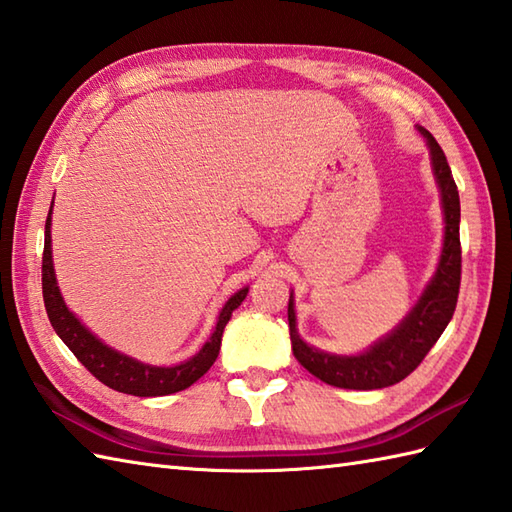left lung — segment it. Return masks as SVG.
<instances>
[{
  "label": "left lung",
  "mask_w": 512,
  "mask_h": 512,
  "mask_svg": "<svg viewBox=\"0 0 512 512\" xmlns=\"http://www.w3.org/2000/svg\"><path fill=\"white\" fill-rule=\"evenodd\" d=\"M418 132L429 145L433 176L440 189V202L444 213V244L440 262L427 288L411 312L394 330L374 345H369L361 354H330L319 347H312L301 339L297 332L295 299L288 301V325L292 354L308 369L312 376L323 383L341 389H383L400 383L416 369L427 356L440 334L447 328L460 292L462 275V248H460V193L451 176L449 162L438 140L427 129L418 125Z\"/></svg>",
  "instance_id": "8db88e82"
}]
</instances>
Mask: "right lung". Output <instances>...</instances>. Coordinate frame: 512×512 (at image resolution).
I'll list each match as a JSON object with an SVG mask.
<instances>
[{"mask_svg": "<svg viewBox=\"0 0 512 512\" xmlns=\"http://www.w3.org/2000/svg\"><path fill=\"white\" fill-rule=\"evenodd\" d=\"M52 206L46 220V242H43V264H41V288H43V303H46L48 319L59 339L70 347V352L88 367V372L101 380L103 385L112 387L123 394H132L140 398L149 396H169L191 387L195 380L202 378L215 363L220 354L222 332L235 308L242 306V301L248 295V288L237 290L235 295L224 303V308L217 314V323L209 336V341L202 345V350L191 356L189 361H182L171 367H158L149 363H140L136 358L127 356L114 347L105 345L99 336L92 334L85 325L76 319V314L70 312L61 297L57 286V275H54L52 264Z\"/></svg>", "mask_w": 512, "mask_h": 512, "instance_id": "obj_1", "label": "right lung"}]
</instances>
